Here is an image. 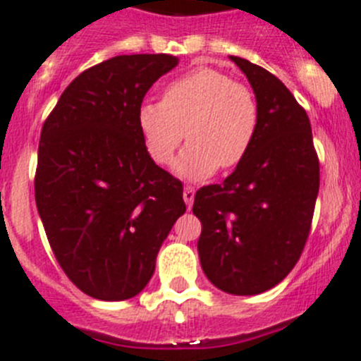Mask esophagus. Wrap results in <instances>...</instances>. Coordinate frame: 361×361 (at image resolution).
I'll list each match as a JSON object with an SVG mask.
<instances>
[{
    "label": "esophagus",
    "mask_w": 361,
    "mask_h": 361,
    "mask_svg": "<svg viewBox=\"0 0 361 361\" xmlns=\"http://www.w3.org/2000/svg\"><path fill=\"white\" fill-rule=\"evenodd\" d=\"M194 192H196V190H194L192 185H185V187H183V200H185V203H187V207L192 205Z\"/></svg>",
    "instance_id": "esophagus-1"
}]
</instances>
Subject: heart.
<instances>
[{"label":"heart","mask_w":361,"mask_h":361,"mask_svg":"<svg viewBox=\"0 0 361 361\" xmlns=\"http://www.w3.org/2000/svg\"><path fill=\"white\" fill-rule=\"evenodd\" d=\"M137 128L158 165H169L187 136L176 171L202 180L245 161L258 136L259 106L247 85L218 68L196 67L169 81L161 102L140 105Z\"/></svg>","instance_id":"1"}]
</instances>
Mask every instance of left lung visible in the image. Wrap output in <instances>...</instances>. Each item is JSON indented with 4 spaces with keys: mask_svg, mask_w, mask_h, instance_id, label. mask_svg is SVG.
<instances>
[{
    "mask_svg": "<svg viewBox=\"0 0 361 361\" xmlns=\"http://www.w3.org/2000/svg\"><path fill=\"white\" fill-rule=\"evenodd\" d=\"M259 106L252 150L224 183L194 196L198 252L207 278L228 294L272 289L298 263L311 233L319 159L305 109L274 74L231 56Z\"/></svg>",
    "mask_w": 361,
    "mask_h": 361,
    "instance_id": "obj_1",
    "label": "left lung"
}]
</instances>
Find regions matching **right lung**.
<instances>
[{
  "label": "right lung",
  "mask_w": 361,
  "mask_h": 361,
  "mask_svg": "<svg viewBox=\"0 0 361 361\" xmlns=\"http://www.w3.org/2000/svg\"><path fill=\"white\" fill-rule=\"evenodd\" d=\"M176 65L169 54L106 59L72 81L43 123L37 212L59 267L96 300L142 293L187 211L183 183L152 161L137 128L147 90Z\"/></svg>",
  "instance_id": "1"
}]
</instances>
